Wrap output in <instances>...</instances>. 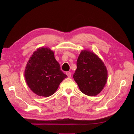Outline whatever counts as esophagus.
Segmentation results:
<instances>
[{"label":"esophagus","instance_id":"esophagus-1","mask_svg":"<svg viewBox=\"0 0 134 134\" xmlns=\"http://www.w3.org/2000/svg\"><path fill=\"white\" fill-rule=\"evenodd\" d=\"M66 74L67 75V76H68V78H71V72H69V71H68V72H66Z\"/></svg>","mask_w":134,"mask_h":134}]
</instances>
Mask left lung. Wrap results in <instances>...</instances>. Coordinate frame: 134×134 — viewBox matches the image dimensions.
Masks as SVG:
<instances>
[{
  "mask_svg": "<svg viewBox=\"0 0 134 134\" xmlns=\"http://www.w3.org/2000/svg\"><path fill=\"white\" fill-rule=\"evenodd\" d=\"M73 78L79 90L89 96H96L103 90L107 81L106 66L98 56L90 50L80 52Z\"/></svg>",
  "mask_w": 134,
  "mask_h": 134,
  "instance_id": "8db88e82",
  "label": "left lung"
}]
</instances>
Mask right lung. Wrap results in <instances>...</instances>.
<instances>
[{
	"mask_svg": "<svg viewBox=\"0 0 134 134\" xmlns=\"http://www.w3.org/2000/svg\"><path fill=\"white\" fill-rule=\"evenodd\" d=\"M25 77L28 86L36 94L48 97L57 91L67 77L60 70L54 52L48 47H40L34 52L27 62Z\"/></svg>",
	"mask_w": 134,
	"mask_h": 134,
	"instance_id": "1",
	"label": "right lung"
}]
</instances>
